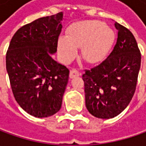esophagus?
<instances>
[{
  "instance_id": "1",
  "label": "esophagus",
  "mask_w": 146,
  "mask_h": 146,
  "mask_svg": "<svg viewBox=\"0 0 146 146\" xmlns=\"http://www.w3.org/2000/svg\"><path fill=\"white\" fill-rule=\"evenodd\" d=\"M80 76V73L76 70V69H72L70 70V79H73L75 77H77V76Z\"/></svg>"
}]
</instances>
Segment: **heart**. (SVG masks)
I'll use <instances>...</instances> for the list:
<instances>
[{
    "instance_id": "obj_1",
    "label": "heart",
    "mask_w": 146,
    "mask_h": 146,
    "mask_svg": "<svg viewBox=\"0 0 146 146\" xmlns=\"http://www.w3.org/2000/svg\"><path fill=\"white\" fill-rule=\"evenodd\" d=\"M67 36H61L58 40V49L61 58L70 62L81 48L83 58L95 63L102 60L111 48L115 33L113 30L98 20L77 22L68 27Z\"/></svg>"
}]
</instances>
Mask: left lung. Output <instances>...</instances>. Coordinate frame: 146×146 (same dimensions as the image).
Here are the masks:
<instances>
[{"label": "left lung", "mask_w": 146, "mask_h": 146, "mask_svg": "<svg viewBox=\"0 0 146 146\" xmlns=\"http://www.w3.org/2000/svg\"><path fill=\"white\" fill-rule=\"evenodd\" d=\"M118 38L113 51L97 66L85 70V104L88 110L99 119L119 115L134 95L141 55L132 33L115 23Z\"/></svg>", "instance_id": "1"}]
</instances>
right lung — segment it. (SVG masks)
I'll return each mask as SVG.
<instances>
[{"mask_svg":"<svg viewBox=\"0 0 146 146\" xmlns=\"http://www.w3.org/2000/svg\"><path fill=\"white\" fill-rule=\"evenodd\" d=\"M63 13L20 27L9 43L6 70L16 102L29 115L45 118L61 109L69 70L52 58L57 52Z\"/></svg>","mask_w":146,"mask_h":146,"instance_id":"add662e5","label":"right lung"}]
</instances>
